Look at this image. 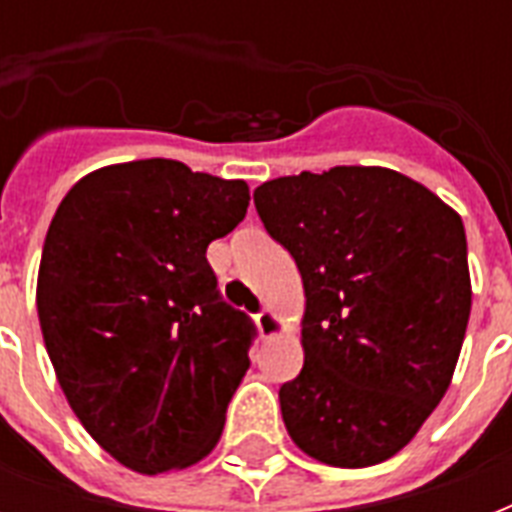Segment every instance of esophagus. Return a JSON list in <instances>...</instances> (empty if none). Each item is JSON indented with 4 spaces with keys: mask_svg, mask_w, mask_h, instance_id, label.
Instances as JSON below:
<instances>
[{
    "mask_svg": "<svg viewBox=\"0 0 512 512\" xmlns=\"http://www.w3.org/2000/svg\"><path fill=\"white\" fill-rule=\"evenodd\" d=\"M255 324H257V332H260V337H271V335H276V332H279L281 319L276 316V313L265 308V311H260L255 316Z\"/></svg>",
    "mask_w": 512,
    "mask_h": 512,
    "instance_id": "1",
    "label": "esophagus"
}]
</instances>
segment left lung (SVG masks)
I'll list each match as a JSON object with an SVG mask.
<instances>
[{
    "instance_id": "obj_1",
    "label": "left lung",
    "mask_w": 512,
    "mask_h": 512,
    "mask_svg": "<svg viewBox=\"0 0 512 512\" xmlns=\"http://www.w3.org/2000/svg\"><path fill=\"white\" fill-rule=\"evenodd\" d=\"M255 207L305 289V364L279 390L289 436L335 468L388 460L460 358L473 300L460 215L385 167L276 177Z\"/></svg>"
}]
</instances>
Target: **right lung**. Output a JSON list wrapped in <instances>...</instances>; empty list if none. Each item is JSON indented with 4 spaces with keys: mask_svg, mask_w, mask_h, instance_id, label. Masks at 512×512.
<instances>
[{
    "mask_svg": "<svg viewBox=\"0 0 512 512\" xmlns=\"http://www.w3.org/2000/svg\"><path fill=\"white\" fill-rule=\"evenodd\" d=\"M247 207L244 180L143 159L82 177L52 217L44 345L74 414L124 468H188L223 433L257 332L220 295L207 247Z\"/></svg>",
    "mask_w": 512,
    "mask_h": 512,
    "instance_id": "obj_1",
    "label": "right lung"
}]
</instances>
